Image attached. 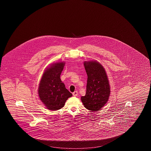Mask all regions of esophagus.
I'll list each match as a JSON object with an SVG mask.
<instances>
[{"mask_svg":"<svg viewBox=\"0 0 151 151\" xmlns=\"http://www.w3.org/2000/svg\"><path fill=\"white\" fill-rule=\"evenodd\" d=\"M72 94L73 96H77L78 95V91H75L74 92L72 93Z\"/></svg>","mask_w":151,"mask_h":151,"instance_id":"esophagus-1","label":"esophagus"}]
</instances>
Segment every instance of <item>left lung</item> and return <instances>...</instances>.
I'll list each match as a JSON object with an SVG mask.
<instances>
[{"mask_svg":"<svg viewBox=\"0 0 151 151\" xmlns=\"http://www.w3.org/2000/svg\"><path fill=\"white\" fill-rule=\"evenodd\" d=\"M88 76L86 95L81 97L84 107L91 111L99 110L108 102L110 88L104 67L96 60L85 61Z\"/></svg>","mask_w":151,"mask_h":151,"instance_id":"obj_1","label":"left lung"}]
</instances>
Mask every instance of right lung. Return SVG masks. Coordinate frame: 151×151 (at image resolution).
Masks as SVG:
<instances>
[{"label": "right lung", "instance_id": "1", "mask_svg": "<svg viewBox=\"0 0 151 151\" xmlns=\"http://www.w3.org/2000/svg\"><path fill=\"white\" fill-rule=\"evenodd\" d=\"M65 62L50 65L43 72L38 93L41 101L49 110L55 111L63 108L67 100L72 96L60 78Z\"/></svg>", "mask_w": 151, "mask_h": 151}]
</instances>
